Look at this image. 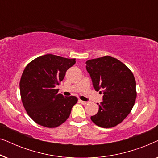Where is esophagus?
<instances>
[{"label": "esophagus", "mask_w": 158, "mask_h": 158, "mask_svg": "<svg viewBox=\"0 0 158 158\" xmlns=\"http://www.w3.org/2000/svg\"><path fill=\"white\" fill-rule=\"evenodd\" d=\"M80 102H81L82 104H83V105H86L88 103V102H87V101H81V100H80Z\"/></svg>", "instance_id": "esophagus-1"}]
</instances>
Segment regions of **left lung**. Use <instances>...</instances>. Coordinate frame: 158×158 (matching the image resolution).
<instances>
[{"label": "left lung", "instance_id": "8db88e82", "mask_svg": "<svg viewBox=\"0 0 158 158\" xmlns=\"http://www.w3.org/2000/svg\"><path fill=\"white\" fill-rule=\"evenodd\" d=\"M86 70L95 90H102L103 101L97 103L99 110L90 119L97 126L111 128L129 115L135 105L137 90L131 71L116 58L104 57L88 60Z\"/></svg>", "mask_w": 158, "mask_h": 158}]
</instances>
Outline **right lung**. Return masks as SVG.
Masks as SVG:
<instances>
[{
    "label": "right lung",
    "instance_id": "obj_1",
    "mask_svg": "<svg viewBox=\"0 0 158 158\" xmlns=\"http://www.w3.org/2000/svg\"><path fill=\"white\" fill-rule=\"evenodd\" d=\"M75 63V58L48 54L36 57L25 68L19 83L21 98L28 115L36 124L55 128L70 116L77 98L64 97L55 87Z\"/></svg>",
    "mask_w": 158,
    "mask_h": 158
}]
</instances>
